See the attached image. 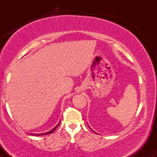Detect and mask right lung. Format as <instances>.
I'll list each match as a JSON object with an SVG mask.
<instances>
[{
    "instance_id": "obj_1",
    "label": "right lung",
    "mask_w": 157,
    "mask_h": 157,
    "mask_svg": "<svg viewBox=\"0 0 157 157\" xmlns=\"http://www.w3.org/2000/svg\"><path fill=\"white\" fill-rule=\"evenodd\" d=\"M60 122H59L58 124H57V125L55 126V128H54L53 129H52V130H51L50 131H48V132H46V133H44V134H30L31 135H34V136H42V135H47V134H52V132H54V131H55V129L57 128V127H58L59 125H60Z\"/></svg>"
}]
</instances>
